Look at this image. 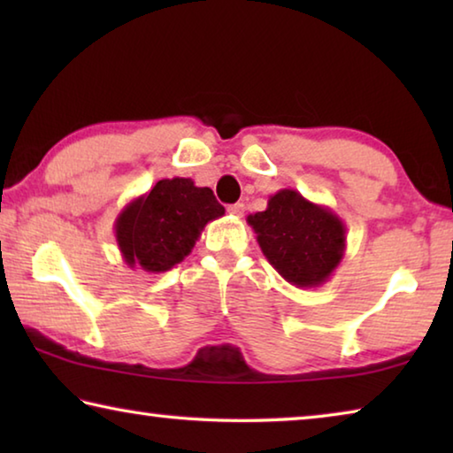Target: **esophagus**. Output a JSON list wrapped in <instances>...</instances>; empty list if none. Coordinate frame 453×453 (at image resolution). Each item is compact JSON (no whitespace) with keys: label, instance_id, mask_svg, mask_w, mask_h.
<instances>
[{"label":"esophagus","instance_id":"34e87169","mask_svg":"<svg viewBox=\"0 0 453 453\" xmlns=\"http://www.w3.org/2000/svg\"><path fill=\"white\" fill-rule=\"evenodd\" d=\"M243 203H232V205H227V211L232 213V216H235V218H242L243 216Z\"/></svg>","mask_w":453,"mask_h":453}]
</instances>
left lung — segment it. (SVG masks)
Here are the masks:
<instances>
[{
	"label": "left lung",
	"mask_w": 453,
	"mask_h": 453,
	"mask_svg": "<svg viewBox=\"0 0 453 453\" xmlns=\"http://www.w3.org/2000/svg\"><path fill=\"white\" fill-rule=\"evenodd\" d=\"M264 256L296 288H319L346 254V226L296 189H280L264 211L248 216Z\"/></svg>",
	"instance_id": "obj_1"
}]
</instances>
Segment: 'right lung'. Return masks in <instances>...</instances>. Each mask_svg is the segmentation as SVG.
Wrapping results in <instances>:
<instances>
[{
  "label": "right lung",
  "instance_id": "1",
  "mask_svg": "<svg viewBox=\"0 0 453 453\" xmlns=\"http://www.w3.org/2000/svg\"><path fill=\"white\" fill-rule=\"evenodd\" d=\"M224 213L213 191L197 188L191 178L159 180L116 218L113 229L121 257L129 267L164 273L183 262L205 224Z\"/></svg>",
  "mask_w": 453,
  "mask_h": 453
}]
</instances>
